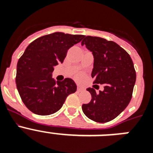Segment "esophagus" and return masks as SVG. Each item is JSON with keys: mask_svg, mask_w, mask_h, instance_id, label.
<instances>
[{"mask_svg": "<svg viewBox=\"0 0 153 153\" xmlns=\"http://www.w3.org/2000/svg\"><path fill=\"white\" fill-rule=\"evenodd\" d=\"M82 90H83V88H82L81 86H77V91L80 92V91H82Z\"/></svg>", "mask_w": 153, "mask_h": 153, "instance_id": "esophagus-1", "label": "esophagus"}]
</instances>
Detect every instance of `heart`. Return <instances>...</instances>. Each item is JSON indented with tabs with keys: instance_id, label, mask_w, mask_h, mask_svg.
<instances>
[{
	"instance_id": "b5f03b06",
	"label": "heart",
	"mask_w": 153,
	"mask_h": 153,
	"mask_svg": "<svg viewBox=\"0 0 153 153\" xmlns=\"http://www.w3.org/2000/svg\"><path fill=\"white\" fill-rule=\"evenodd\" d=\"M76 79L79 81L82 80V79H83V78H84V75L82 74H77V75L76 76Z\"/></svg>"
}]
</instances>
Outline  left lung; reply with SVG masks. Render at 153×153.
I'll use <instances>...</instances> for the list:
<instances>
[{
    "label": "left lung",
    "instance_id": "left-lung-1",
    "mask_svg": "<svg viewBox=\"0 0 153 153\" xmlns=\"http://www.w3.org/2000/svg\"><path fill=\"white\" fill-rule=\"evenodd\" d=\"M81 44L93 56V83L104 84V90L99 93L93 88L86 89L92 99L82 105L83 112L95 122L111 121L130 102L136 79L134 65L128 53L113 41L86 36Z\"/></svg>",
    "mask_w": 153,
    "mask_h": 153
}]
</instances>
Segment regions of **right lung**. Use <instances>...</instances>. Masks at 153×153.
I'll return each instance as SVG.
<instances>
[{
  "instance_id": "add662e5",
  "label": "right lung",
  "mask_w": 153,
  "mask_h": 153,
  "mask_svg": "<svg viewBox=\"0 0 153 153\" xmlns=\"http://www.w3.org/2000/svg\"><path fill=\"white\" fill-rule=\"evenodd\" d=\"M84 37L55 32L28 45L17 65L16 84L25 106L33 113L47 116L57 112L76 85L70 78L56 83L53 67L63 63L67 51Z\"/></svg>"
}]
</instances>
